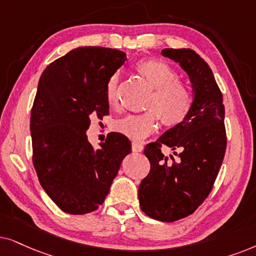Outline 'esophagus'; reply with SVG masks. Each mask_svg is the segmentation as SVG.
<instances>
[{"instance_id":"34e87169","label":"esophagus","mask_w":256,"mask_h":256,"mask_svg":"<svg viewBox=\"0 0 256 256\" xmlns=\"http://www.w3.org/2000/svg\"><path fill=\"white\" fill-rule=\"evenodd\" d=\"M142 150H144V145H142V142H132V151H134V152H142Z\"/></svg>"}]
</instances>
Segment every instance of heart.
<instances>
[{"label":"heart","instance_id":"b5f03b06","mask_svg":"<svg viewBox=\"0 0 256 256\" xmlns=\"http://www.w3.org/2000/svg\"><path fill=\"white\" fill-rule=\"evenodd\" d=\"M137 70L154 88L148 104L154 110L117 119L114 128L126 137L142 140L156 130L158 118L166 128H176L185 122L192 110L193 96L190 88L179 80L178 74L162 60H142L137 64ZM118 82L117 74L108 80L105 97L110 106L118 104Z\"/></svg>","mask_w":256,"mask_h":256}]
</instances>
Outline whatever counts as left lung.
<instances>
[{
  "instance_id": "1",
  "label": "left lung",
  "mask_w": 256,
  "mask_h": 256,
  "mask_svg": "<svg viewBox=\"0 0 256 256\" xmlns=\"http://www.w3.org/2000/svg\"><path fill=\"white\" fill-rule=\"evenodd\" d=\"M190 77L193 105L185 122L168 128L144 150L151 170L139 185L142 210L152 219L173 222L188 216L212 190L226 151L222 94L212 70L190 49L162 50ZM174 158L163 156L161 146Z\"/></svg>"
}]
</instances>
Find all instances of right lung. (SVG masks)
Wrapping results in <instances>:
<instances>
[{
  "label": "right lung",
  "mask_w": 256,
  "mask_h": 256,
  "mask_svg": "<svg viewBox=\"0 0 256 256\" xmlns=\"http://www.w3.org/2000/svg\"><path fill=\"white\" fill-rule=\"evenodd\" d=\"M126 60L122 51L80 46L54 60L40 78L30 132L40 186L63 212L86 214L104 202L131 142L111 132L97 150L88 140L91 117L108 114L105 88Z\"/></svg>",
  "instance_id": "obj_1"
}]
</instances>
